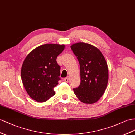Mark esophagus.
Returning a JSON list of instances; mask_svg holds the SVG:
<instances>
[{
	"label": "esophagus",
	"instance_id": "obj_1",
	"mask_svg": "<svg viewBox=\"0 0 135 135\" xmlns=\"http://www.w3.org/2000/svg\"><path fill=\"white\" fill-rule=\"evenodd\" d=\"M64 81L65 82H68V80H69V78H68V77H67V78H64Z\"/></svg>",
	"mask_w": 135,
	"mask_h": 135
}]
</instances>
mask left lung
Instances as JSON below:
<instances>
[{
    "label": "left lung",
    "instance_id": "1",
    "mask_svg": "<svg viewBox=\"0 0 135 135\" xmlns=\"http://www.w3.org/2000/svg\"><path fill=\"white\" fill-rule=\"evenodd\" d=\"M80 67V84L74 88L80 100L86 104L98 102L104 93L108 80V68L104 57L98 48L85 43L71 46Z\"/></svg>",
    "mask_w": 135,
    "mask_h": 135
}]
</instances>
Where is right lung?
I'll list each match as a JSON object with an SVG mask.
<instances>
[{
  "instance_id": "1",
  "label": "right lung",
  "mask_w": 135,
  "mask_h": 135,
  "mask_svg": "<svg viewBox=\"0 0 135 135\" xmlns=\"http://www.w3.org/2000/svg\"><path fill=\"white\" fill-rule=\"evenodd\" d=\"M64 47L57 44L41 45L24 60L21 70L23 84L29 96L36 102H46L55 95L54 88L61 79L56 58Z\"/></svg>"
}]
</instances>
